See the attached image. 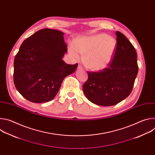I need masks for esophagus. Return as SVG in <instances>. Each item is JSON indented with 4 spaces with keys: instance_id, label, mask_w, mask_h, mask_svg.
<instances>
[{
    "instance_id": "obj_1",
    "label": "esophagus",
    "mask_w": 155,
    "mask_h": 155,
    "mask_svg": "<svg viewBox=\"0 0 155 155\" xmlns=\"http://www.w3.org/2000/svg\"><path fill=\"white\" fill-rule=\"evenodd\" d=\"M78 69H80V70H83V68L82 67V66L81 65H78Z\"/></svg>"
}]
</instances>
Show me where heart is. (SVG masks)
<instances>
[{
    "label": "heart",
    "instance_id": "1",
    "mask_svg": "<svg viewBox=\"0 0 155 155\" xmlns=\"http://www.w3.org/2000/svg\"><path fill=\"white\" fill-rule=\"evenodd\" d=\"M117 48V41L112 36L97 34L83 37L69 45V53L76 59L80 53L85 54L87 67L94 71L105 68L112 62Z\"/></svg>",
    "mask_w": 155,
    "mask_h": 155
}]
</instances>
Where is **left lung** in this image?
<instances>
[{
	"label": "left lung",
	"instance_id": "1",
	"mask_svg": "<svg viewBox=\"0 0 155 155\" xmlns=\"http://www.w3.org/2000/svg\"><path fill=\"white\" fill-rule=\"evenodd\" d=\"M116 35L117 48L108 67L99 72L87 71V80L83 85L87 99L101 106L116 105L128 97L138 73L134 46L120 32Z\"/></svg>",
	"mask_w": 155,
	"mask_h": 155
}]
</instances>
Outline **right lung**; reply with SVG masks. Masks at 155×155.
I'll return each mask as SVG.
<instances>
[{"instance_id":"obj_1","label":"right lung","mask_w":155,"mask_h":155,"mask_svg":"<svg viewBox=\"0 0 155 155\" xmlns=\"http://www.w3.org/2000/svg\"><path fill=\"white\" fill-rule=\"evenodd\" d=\"M63 35L45 28L21 44L14 60L13 81L27 100L34 103L51 101L63 80L77 69L78 64H67L62 59L68 51Z\"/></svg>"}]
</instances>
